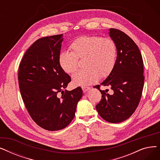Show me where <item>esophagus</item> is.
<instances>
[{
  "instance_id": "esophagus-1",
  "label": "esophagus",
  "mask_w": 160,
  "mask_h": 160,
  "mask_svg": "<svg viewBox=\"0 0 160 160\" xmlns=\"http://www.w3.org/2000/svg\"><path fill=\"white\" fill-rule=\"evenodd\" d=\"M82 89L83 92H86V91H88L89 89H90V88L89 87H86V86H82Z\"/></svg>"
}]
</instances>
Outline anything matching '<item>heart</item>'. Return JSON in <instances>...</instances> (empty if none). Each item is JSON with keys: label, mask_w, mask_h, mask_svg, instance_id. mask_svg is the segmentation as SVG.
<instances>
[{"label": "heart", "mask_w": 160, "mask_h": 160, "mask_svg": "<svg viewBox=\"0 0 160 160\" xmlns=\"http://www.w3.org/2000/svg\"><path fill=\"white\" fill-rule=\"evenodd\" d=\"M71 52H62L59 62L67 73H73L78 67V60H84L86 69L72 77L76 86H87L98 81L99 77L106 78L113 71L116 63L117 48L110 38L99 36H82L75 39L70 46Z\"/></svg>", "instance_id": "heart-1"}]
</instances>
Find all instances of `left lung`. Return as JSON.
<instances>
[{
    "instance_id": "obj_1",
    "label": "left lung",
    "mask_w": 160,
    "mask_h": 160,
    "mask_svg": "<svg viewBox=\"0 0 160 160\" xmlns=\"http://www.w3.org/2000/svg\"><path fill=\"white\" fill-rule=\"evenodd\" d=\"M109 31L117 56L113 71L101 85L110 87L112 93L100 89V85L94 86L102 94L96 109L105 121L119 123L128 119L139 105L144 86L143 61L138 45L128 35L115 28Z\"/></svg>"
}]
</instances>
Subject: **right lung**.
<instances>
[{"instance_id":"obj_1","label":"right lung","mask_w":160,"mask_h":160,"mask_svg":"<svg viewBox=\"0 0 160 160\" xmlns=\"http://www.w3.org/2000/svg\"><path fill=\"white\" fill-rule=\"evenodd\" d=\"M63 34L42 38L24 54L18 72L25 107L42 128L56 131L68 126L75 115L82 90H65L71 82L59 62Z\"/></svg>"}]
</instances>
